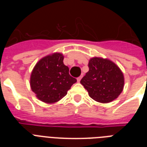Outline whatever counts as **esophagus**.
<instances>
[{"instance_id":"obj_1","label":"esophagus","mask_w":147,"mask_h":147,"mask_svg":"<svg viewBox=\"0 0 147 147\" xmlns=\"http://www.w3.org/2000/svg\"><path fill=\"white\" fill-rule=\"evenodd\" d=\"M82 76H80V77H78V78H77V82H80V80H82Z\"/></svg>"}]
</instances>
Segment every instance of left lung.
<instances>
[{
    "instance_id": "left-lung-1",
    "label": "left lung",
    "mask_w": 147,
    "mask_h": 147,
    "mask_svg": "<svg viewBox=\"0 0 147 147\" xmlns=\"http://www.w3.org/2000/svg\"><path fill=\"white\" fill-rule=\"evenodd\" d=\"M89 71L80 81L90 98L101 103H108L119 96L124 88L121 71L112 61L93 57L88 63Z\"/></svg>"
}]
</instances>
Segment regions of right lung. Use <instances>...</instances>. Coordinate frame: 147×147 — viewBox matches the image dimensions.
<instances>
[{
	"instance_id": "1",
	"label": "right lung",
	"mask_w": 147,
	"mask_h": 147,
	"mask_svg": "<svg viewBox=\"0 0 147 147\" xmlns=\"http://www.w3.org/2000/svg\"><path fill=\"white\" fill-rule=\"evenodd\" d=\"M64 57L54 53L40 59L34 67L30 85L36 96L45 103H54L67 94L76 80L63 63Z\"/></svg>"
}]
</instances>
